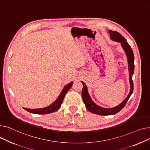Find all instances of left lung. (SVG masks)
Listing matches in <instances>:
<instances>
[{
	"instance_id": "1",
	"label": "left lung",
	"mask_w": 150,
	"mask_h": 150,
	"mask_svg": "<svg viewBox=\"0 0 150 150\" xmlns=\"http://www.w3.org/2000/svg\"><path fill=\"white\" fill-rule=\"evenodd\" d=\"M108 33L110 35V38L112 40L120 43L121 46L126 54L127 58L128 60L130 90H129V94L125 98V99L122 103H120L119 105H118L117 106L113 108H103L99 106V105H98L93 101L88 93V88L86 84L83 82L81 81V82L83 84L82 97L83 99V101L85 104V107L86 109L92 113L98 114V115H102V116L113 115V114H115L117 113L119 111H120L123 108L125 107L126 103L128 100L129 97L131 96V95L132 94L133 91V80H132V77H133V74H134V54H133V50H131V47L129 45V44L127 42L125 38L123 37L117 31H111V30H109Z\"/></svg>"
}]
</instances>
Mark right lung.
<instances>
[{
  "label": "right lung",
  "mask_w": 150,
  "mask_h": 150,
  "mask_svg": "<svg viewBox=\"0 0 150 150\" xmlns=\"http://www.w3.org/2000/svg\"><path fill=\"white\" fill-rule=\"evenodd\" d=\"M73 83V82H71L68 84L64 86L62 91H61L59 96H58V98L56 99V100L53 103H51L50 105H49V106L47 107H44L42 108H37V109H29V108H23L30 112L34 113V114H49L58 110L60 108L62 103L63 102L64 97L66 93L69 90L70 88L72 86Z\"/></svg>",
  "instance_id": "1"
}]
</instances>
